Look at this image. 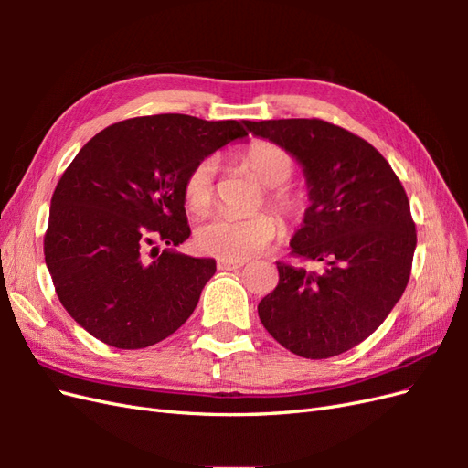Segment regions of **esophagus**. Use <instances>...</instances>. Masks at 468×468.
Wrapping results in <instances>:
<instances>
[{
    "label": "esophagus",
    "mask_w": 468,
    "mask_h": 468,
    "mask_svg": "<svg viewBox=\"0 0 468 468\" xmlns=\"http://www.w3.org/2000/svg\"><path fill=\"white\" fill-rule=\"evenodd\" d=\"M242 267H244L242 261H224V260L218 261V269H222V271H236V269H242Z\"/></svg>",
    "instance_id": "34e87169"
}]
</instances>
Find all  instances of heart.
Instances as JSON below:
<instances>
[{"mask_svg":"<svg viewBox=\"0 0 468 468\" xmlns=\"http://www.w3.org/2000/svg\"><path fill=\"white\" fill-rule=\"evenodd\" d=\"M246 172L265 187V203L287 224L299 222L306 210L304 197L287 187L292 176V158L287 150L273 143H253L242 154ZM217 164L212 158L197 162L183 183L186 203L195 212H205L215 203ZM279 234L277 220L258 212L248 218L212 217L197 226L195 244L201 251L224 261H244L269 246Z\"/></svg>","mask_w":468,"mask_h":468,"instance_id":"obj_1","label":"heart"}]
</instances>
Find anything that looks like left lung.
<instances>
[{"label":"left lung","instance_id":"8db88e82","mask_svg":"<svg viewBox=\"0 0 468 468\" xmlns=\"http://www.w3.org/2000/svg\"><path fill=\"white\" fill-rule=\"evenodd\" d=\"M303 165L310 207L279 285L258 314L277 342L306 359L339 356L369 337L408 285L416 224L400 179L367 140L320 119L244 121Z\"/></svg>","mask_w":468,"mask_h":468}]
</instances>
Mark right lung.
<instances>
[{
  "label": "right lung",
  "instance_id": "obj_1",
  "mask_svg": "<svg viewBox=\"0 0 468 468\" xmlns=\"http://www.w3.org/2000/svg\"><path fill=\"white\" fill-rule=\"evenodd\" d=\"M244 136L238 121L165 112L111 124L78 152L52 195L45 261L83 330L143 349L186 324L217 261L174 250L191 234L183 183L197 162Z\"/></svg>",
  "mask_w": 468,
  "mask_h": 468
}]
</instances>
